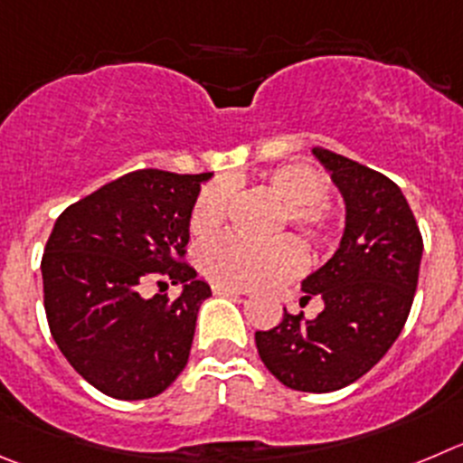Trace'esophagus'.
Wrapping results in <instances>:
<instances>
[{"instance_id": "34e87169", "label": "esophagus", "mask_w": 463, "mask_h": 463, "mask_svg": "<svg viewBox=\"0 0 463 463\" xmlns=\"http://www.w3.org/2000/svg\"><path fill=\"white\" fill-rule=\"evenodd\" d=\"M212 292L222 297H241L246 295V290H240V288H231V285H212Z\"/></svg>"}]
</instances>
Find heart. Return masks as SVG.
<instances>
[{
    "instance_id": "heart-1",
    "label": "heart",
    "mask_w": 463,
    "mask_h": 463,
    "mask_svg": "<svg viewBox=\"0 0 463 463\" xmlns=\"http://www.w3.org/2000/svg\"><path fill=\"white\" fill-rule=\"evenodd\" d=\"M265 184L280 203L274 231L292 226L313 249H324L335 235V212L324 201L326 178L308 162H285L265 173ZM232 183L214 180L198 192L189 214L196 237H210L223 226L232 201ZM198 267L217 285L267 288L292 279L304 267V251L292 237L253 241L240 235H223L198 253Z\"/></svg>"
}]
</instances>
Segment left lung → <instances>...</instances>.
Returning <instances> with one entry per match:
<instances>
[{"mask_svg":"<svg viewBox=\"0 0 463 463\" xmlns=\"http://www.w3.org/2000/svg\"><path fill=\"white\" fill-rule=\"evenodd\" d=\"M313 155L345 201L338 251L301 283V304L319 297L324 310L313 319L285 310L274 329L256 331V347L283 386L331 392L373 370L404 329L422 235L391 178L331 150L313 148Z\"/></svg>","mask_w":463,"mask_h":463,"instance_id":"obj_1","label":"left lung"}]
</instances>
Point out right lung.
<instances>
[{"instance_id": "1", "label": "right lung", "mask_w": 463, "mask_h": 463, "mask_svg": "<svg viewBox=\"0 0 463 463\" xmlns=\"http://www.w3.org/2000/svg\"><path fill=\"white\" fill-rule=\"evenodd\" d=\"M210 178L132 171L72 203L52 228L41 262L52 338L105 395L148 400L187 365L198 308L212 292L184 262V246L192 205ZM153 278L183 284L179 299L141 298Z\"/></svg>"}]
</instances>
